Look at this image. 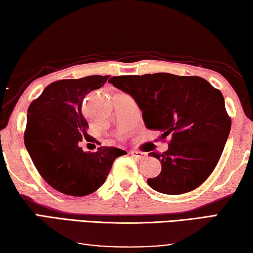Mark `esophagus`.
<instances>
[{"mask_svg": "<svg viewBox=\"0 0 253 253\" xmlns=\"http://www.w3.org/2000/svg\"><path fill=\"white\" fill-rule=\"evenodd\" d=\"M130 154L132 155V157H134L137 159H145L147 157V155L145 153H141V151L132 150V151H130Z\"/></svg>", "mask_w": 253, "mask_h": 253, "instance_id": "34e87169", "label": "esophagus"}]
</instances>
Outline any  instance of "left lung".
<instances>
[{
    "label": "left lung",
    "mask_w": 253,
    "mask_h": 253,
    "mask_svg": "<svg viewBox=\"0 0 253 253\" xmlns=\"http://www.w3.org/2000/svg\"><path fill=\"white\" fill-rule=\"evenodd\" d=\"M110 84L129 94L142 111L145 126L170 135L169 149L150 153L159 159V175L148 178L150 188L165 194H182L207 180L223 153L231 131L224 97L200 77L154 73L112 77Z\"/></svg>",
    "instance_id": "8db88e82"
}]
</instances>
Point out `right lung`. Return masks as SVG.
<instances>
[{
    "label": "right lung",
    "instance_id": "1",
    "mask_svg": "<svg viewBox=\"0 0 253 253\" xmlns=\"http://www.w3.org/2000/svg\"><path fill=\"white\" fill-rule=\"evenodd\" d=\"M110 76H89L52 83L30 104L25 146L35 167L47 183L68 196L84 197L104 184L115 158L126 151L99 147L84 151L80 142L90 141L83 114L84 98L103 87Z\"/></svg>",
    "mask_w": 253,
    "mask_h": 253
}]
</instances>
